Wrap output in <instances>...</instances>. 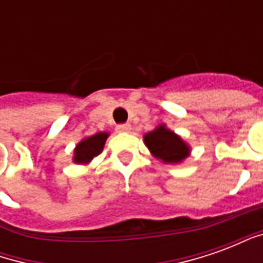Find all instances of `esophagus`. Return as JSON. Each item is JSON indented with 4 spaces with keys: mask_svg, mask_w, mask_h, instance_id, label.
<instances>
[{
    "mask_svg": "<svg viewBox=\"0 0 263 263\" xmlns=\"http://www.w3.org/2000/svg\"><path fill=\"white\" fill-rule=\"evenodd\" d=\"M115 129L118 132H129L131 131V125L129 124H120V125H117Z\"/></svg>",
    "mask_w": 263,
    "mask_h": 263,
    "instance_id": "1",
    "label": "esophagus"
}]
</instances>
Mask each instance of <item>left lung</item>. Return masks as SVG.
I'll return each instance as SVG.
<instances>
[{
	"instance_id": "left-lung-1",
	"label": "left lung",
	"mask_w": 263,
	"mask_h": 263,
	"mask_svg": "<svg viewBox=\"0 0 263 263\" xmlns=\"http://www.w3.org/2000/svg\"><path fill=\"white\" fill-rule=\"evenodd\" d=\"M143 141L151 154L165 163H180L190 154L187 143L165 125H159L145 134Z\"/></svg>"
}]
</instances>
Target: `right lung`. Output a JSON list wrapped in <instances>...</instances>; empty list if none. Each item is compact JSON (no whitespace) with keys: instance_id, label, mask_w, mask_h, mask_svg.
Segmentation results:
<instances>
[{"instance_id":"add662e5","label":"right lung","mask_w":263,"mask_h":263,"mask_svg":"<svg viewBox=\"0 0 263 263\" xmlns=\"http://www.w3.org/2000/svg\"><path fill=\"white\" fill-rule=\"evenodd\" d=\"M107 138H108L107 132H98L96 135L84 138L76 146L73 162L74 163H88V162H91L92 158H96L97 155L101 154Z\"/></svg>"}]
</instances>
